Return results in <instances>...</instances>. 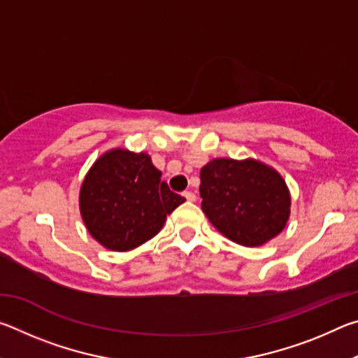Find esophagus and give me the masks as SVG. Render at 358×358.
<instances>
[{
	"mask_svg": "<svg viewBox=\"0 0 358 358\" xmlns=\"http://www.w3.org/2000/svg\"><path fill=\"white\" fill-rule=\"evenodd\" d=\"M183 197L186 199V201H189V202L196 201V194L191 192V191H185V192H183Z\"/></svg>",
	"mask_w": 358,
	"mask_h": 358,
	"instance_id": "34e87169",
	"label": "esophagus"
}]
</instances>
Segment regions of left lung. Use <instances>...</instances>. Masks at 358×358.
Returning <instances> with one entry per match:
<instances>
[{"mask_svg":"<svg viewBox=\"0 0 358 358\" xmlns=\"http://www.w3.org/2000/svg\"><path fill=\"white\" fill-rule=\"evenodd\" d=\"M202 210L229 240L260 246L289 220L290 196L281 175L254 159H215L201 171Z\"/></svg>","mask_w":358,"mask_h":358,"instance_id":"8db88e82","label":"left lung"}]
</instances>
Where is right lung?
<instances>
[{"mask_svg": "<svg viewBox=\"0 0 358 358\" xmlns=\"http://www.w3.org/2000/svg\"><path fill=\"white\" fill-rule=\"evenodd\" d=\"M145 153L112 150L101 156L80 189V213L102 246L129 251L153 238L169 213L185 202L161 181Z\"/></svg>", "mask_w": 358, "mask_h": 358, "instance_id": "1", "label": "right lung"}]
</instances>
